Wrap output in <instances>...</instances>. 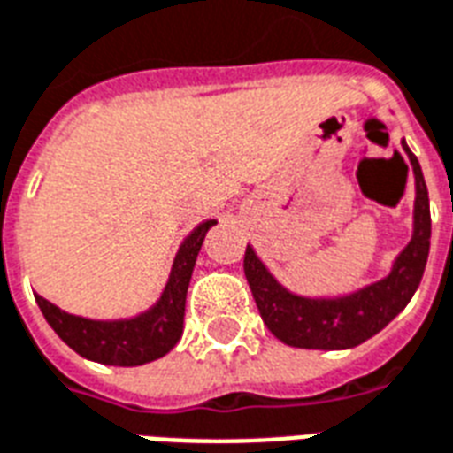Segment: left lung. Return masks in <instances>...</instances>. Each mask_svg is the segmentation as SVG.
Returning <instances> with one entry per match:
<instances>
[{
  "label": "left lung",
  "instance_id": "1",
  "mask_svg": "<svg viewBox=\"0 0 453 453\" xmlns=\"http://www.w3.org/2000/svg\"><path fill=\"white\" fill-rule=\"evenodd\" d=\"M404 143V142H402ZM404 150L411 160L416 177V210H413V238L383 281L357 290L352 296L333 300H311L293 296L283 288L252 248H245L243 272L252 290L259 317L276 338L303 349H347L383 331L418 288L430 250V201L420 165L409 146Z\"/></svg>",
  "mask_w": 453,
  "mask_h": 453
}]
</instances>
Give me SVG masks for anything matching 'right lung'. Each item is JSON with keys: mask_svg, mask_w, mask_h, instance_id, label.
Wrapping results in <instances>:
<instances>
[{"mask_svg": "<svg viewBox=\"0 0 453 453\" xmlns=\"http://www.w3.org/2000/svg\"><path fill=\"white\" fill-rule=\"evenodd\" d=\"M212 224H217L215 219H208L188 234L174 257L170 281L165 286L163 296L139 317L120 319V321H94L58 310L42 296L35 300L56 335L84 359L99 361L106 366H142L160 359L181 338L188 281L194 274L203 238Z\"/></svg>", "mask_w": 453, "mask_h": 453, "instance_id": "add662e5", "label": "right lung"}]
</instances>
